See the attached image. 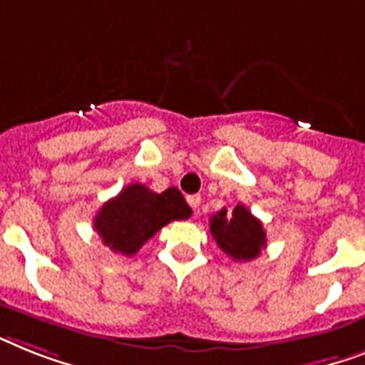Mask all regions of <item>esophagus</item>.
<instances>
[{"mask_svg":"<svg viewBox=\"0 0 365 365\" xmlns=\"http://www.w3.org/2000/svg\"><path fill=\"white\" fill-rule=\"evenodd\" d=\"M186 201H188V205L192 207V209H197L201 203V195L200 194H194V195H188L186 197Z\"/></svg>","mask_w":365,"mask_h":365,"instance_id":"obj_1","label":"esophagus"}]
</instances>
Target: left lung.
<instances>
[{"label":"left lung","instance_id":"left-lung-1","mask_svg":"<svg viewBox=\"0 0 365 365\" xmlns=\"http://www.w3.org/2000/svg\"><path fill=\"white\" fill-rule=\"evenodd\" d=\"M210 233L216 244L235 261H252L267 244L263 224L244 205H237L233 212L222 209L210 218Z\"/></svg>","mask_w":365,"mask_h":365}]
</instances>
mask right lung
Segmentation results:
<instances>
[{
  "label": "right lung",
  "instance_id": "obj_1",
  "mask_svg": "<svg viewBox=\"0 0 365 365\" xmlns=\"http://www.w3.org/2000/svg\"><path fill=\"white\" fill-rule=\"evenodd\" d=\"M190 215L192 209L175 186L156 194L145 185L134 182L102 205L93 225L104 246L130 257L165 224L186 220Z\"/></svg>",
  "mask_w": 365,
  "mask_h": 365
}]
</instances>
